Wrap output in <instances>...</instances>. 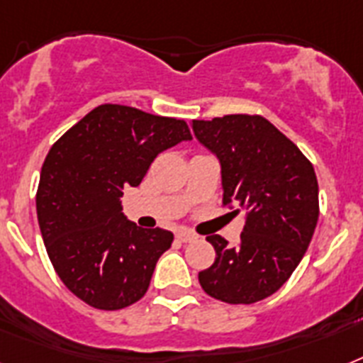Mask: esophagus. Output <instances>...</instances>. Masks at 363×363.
I'll return each mask as SVG.
<instances>
[{"mask_svg": "<svg viewBox=\"0 0 363 363\" xmlns=\"http://www.w3.org/2000/svg\"><path fill=\"white\" fill-rule=\"evenodd\" d=\"M177 238H179V242L188 243V242H194L197 236L194 233H190V230H179V233H177Z\"/></svg>", "mask_w": 363, "mask_h": 363, "instance_id": "1", "label": "esophagus"}]
</instances>
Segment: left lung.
<instances>
[{
	"mask_svg": "<svg viewBox=\"0 0 363 363\" xmlns=\"http://www.w3.org/2000/svg\"><path fill=\"white\" fill-rule=\"evenodd\" d=\"M191 129L218 157L223 205L236 203L245 212L236 247L219 234L206 236L216 249V262L199 271L201 288L228 304L266 299L299 266L318 225L319 188L313 166L262 116L194 120Z\"/></svg>",
	"mask_w": 363,
	"mask_h": 363,
	"instance_id": "8db88e82",
	"label": "left lung"
}]
</instances>
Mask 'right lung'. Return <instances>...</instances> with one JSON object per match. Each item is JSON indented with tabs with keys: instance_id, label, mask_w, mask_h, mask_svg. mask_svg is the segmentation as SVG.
<instances>
[{
	"instance_id": "obj_1",
	"label": "right lung",
	"mask_w": 363,
	"mask_h": 363,
	"mask_svg": "<svg viewBox=\"0 0 363 363\" xmlns=\"http://www.w3.org/2000/svg\"><path fill=\"white\" fill-rule=\"evenodd\" d=\"M188 140L186 121L99 105L50 149L36 214L55 271L79 299L120 310L144 297L173 234L129 221L121 196L138 186L158 155Z\"/></svg>"
}]
</instances>
